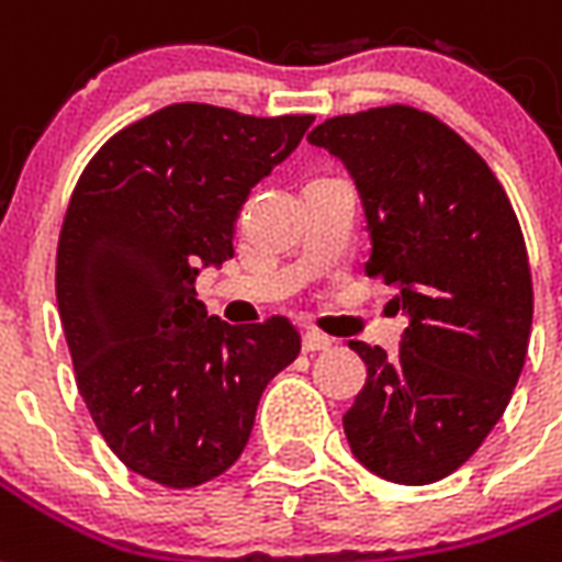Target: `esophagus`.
<instances>
[{
    "label": "esophagus",
    "mask_w": 562,
    "mask_h": 562,
    "mask_svg": "<svg viewBox=\"0 0 562 562\" xmlns=\"http://www.w3.org/2000/svg\"><path fill=\"white\" fill-rule=\"evenodd\" d=\"M330 346H334V340L325 337V334H319V330H304L302 349L307 351V355H313V351H328Z\"/></svg>",
    "instance_id": "esophagus-1"
}]
</instances>
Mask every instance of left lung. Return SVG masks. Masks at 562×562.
I'll return each mask as SVG.
<instances>
[{
	"instance_id": "obj_1",
	"label": "left lung",
	"mask_w": 562,
	"mask_h": 562,
	"mask_svg": "<svg viewBox=\"0 0 562 562\" xmlns=\"http://www.w3.org/2000/svg\"><path fill=\"white\" fill-rule=\"evenodd\" d=\"M307 140L355 178L367 276L395 286L402 349L351 340L367 384L342 428L378 477L422 486L460 469L502 419L528 355L533 286L513 204L486 160L437 116L390 104L334 116Z\"/></svg>"
}]
</instances>
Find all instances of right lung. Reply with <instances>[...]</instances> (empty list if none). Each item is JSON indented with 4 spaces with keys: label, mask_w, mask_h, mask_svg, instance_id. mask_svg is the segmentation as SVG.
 I'll return each mask as SVG.
<instances>
[{
    "label": "right lung",
    "mask_w": 562,
    "mask_h": 562,
    "mask_svg": "<svg viewBox=\"0 0 562 562\" xmlns=\"http://www.w3.org/2000/svg\"><path fill=\"white\" fill-rule=\"evenodd\" d=\"M311 123L169 104L114 134L72 190L55 293L78 393L116 458L155 484L232 469L267 384L299 358L284 316L228 325L195 278L234 258L243 202Z\"/></svg>",
    "instance_id": "obj_1"
}]
</instances>
